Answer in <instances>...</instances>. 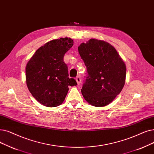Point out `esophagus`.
I'll list each match as a JSON object with an SVG mask.
<instances>
[{"instance_id":"1","label":"esophagus","mask_w":154,"mask_h":154,"mask_svg":"<svg viewBox=\"0 0 154 154\" xmlns=\"http://www.w3.org/2000/svg\"><path fill=\"white\" fill-rule=\"evenodd\" d=\"M76 81H77V83L78 85H79L80 84H81V77H80L79 76H77L75 79Z\"/></svg>"}]
</instances>
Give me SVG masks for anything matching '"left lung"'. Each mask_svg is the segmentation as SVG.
<instances>
[{"instance_id":"obj_1","label":"left lung","mask_w":154,"mask_h":154,"mask_svg":"<svg viewBox=\"0 0 154 154\" xmlns=\"http://www.w3.org/2000/svg\"><path fill=\"white\" fill-rule=\"evenodd\" d=\"M88 75L81 92L85 101L96 107L110 104L125 84L126 65L109 43L90 39L78 47Z\"/></svg>"}]
</instances>
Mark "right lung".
<instances>
[{
    "label": "right lung",
    "mask_w": 154,
    "mask_h": 154,
    "mask_svg": "<svg viewBox=\"0 0 154 154\" xmlns=\"http://www.w3.org/2000/svg\"><path fill=\"white\" fill-rule=\"evenodd\" d=\"M73 45L70 38L53 39L38 48L26 66L28 88L37 101L46 107L62 104L69 86L77 85L69 77L68 67L63 57Z\"/></svg>",
    "instance_id": "right-lung-1"
}]
</instances>
